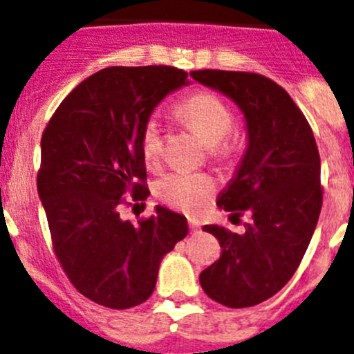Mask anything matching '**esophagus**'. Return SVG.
<instances>
[{"mask_svg":"<svg viewBox=\"0 0 354 354\" xmlns=\"http://www.w3.org/2000/svg\"><path fill=\"white\" fill-rule=\"evenodd\" d=\"M188 225H190V230L194 232V234L201 230V221L199 219H195V217H190V219H188Z\"/></svg>","mask_w":354,"mask_h":354,"instance_id":"obj_1","label":"esophagus"}]
</instances>
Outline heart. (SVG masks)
Returning a JSON list of instances; mask_svg holds the SVG:
<instances>
[{
	"label": "heart",
	"instance_id": "b5f03b06",
	"mask_svg": "<svg viewBox=\"0 0 354 354\" xmlns=\"http://www.w3.org/2000/svg\"><path fill=\"white\" fill-rule=\"evenodd\" d=\"M174 115L210 146L214 157H226L232 151L228 135L234 128V113L219 95L212 91L192 93L175 104ZM140 149L149 168H157L162 155V131L155 118L144 122ZM155 194L169 206L192 214L201 210L216 194V180L206 174L171 171L155 185Z\"/></svg>",
	"mask_w": 354,
	"mask_h": 354
}]
</instances>
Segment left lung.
<instances>
[{"instance_id":"obj_1","label":"left lung","mask_w":354,"mask_h":354,"mask_svg":"<svg viewBox=\"0 0 354 354\" xmlns=\"http://www.w3.org/2000/svg\"><path fill=\"white\" fill-rule=\"evenodd\" d=\"M190 75L236 102L248 129L247 153L217 206L236 219L248 212L250 223L243 234L203 226L223 250L201 287L230 309L252 307L283 289L309 247L324 201L320 153L305 115L274 80L245 71Z\"/></svg>"}]
</instances>
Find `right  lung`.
<instances>
[{
  "mask_svg": "<svg viewBox=\"0 0 354 354\" xmlns=\"http://www.w3.org/2000/svg\"><path fill=\"white\" fill-rule=\"evenodd\" d=\"M186 78L169 65L106 67L64 98L41 135L36 183L56 259L78 292L109 309L146 301L160 259L188 234L186 217L164 206L137 225L120 217L149 195L144 122Z\"/></svg>",
  "mask_w": 354,
  "mask_h": 354,
  "instance_id": "obj_1",
  "label": "right lung"
}]
</instances>
